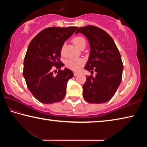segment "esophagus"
I'll use <instances>...</instances> for the list:
<instances>
[{"instance_id": "34e87169", "label": "esophagus", "mask_w": 147, "mask_h": 147, "mask_svg": "<svg viewBox=\"0 0 147 147\" xmlns=\"http://www.w3.org/2000/svg\"><path fill=\"white\" fill-rule=\"evenodd\" d=\"M78 74H79V73H76V72H74V76H78Z\"/></svg>"}]
</instances>
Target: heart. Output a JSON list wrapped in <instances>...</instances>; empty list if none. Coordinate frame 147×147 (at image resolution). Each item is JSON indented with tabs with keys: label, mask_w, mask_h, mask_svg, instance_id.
Returning <instances> with one entry per match:
<instances>
[{
	"label": "heart",
	"mask_w": 147,
	"mask_h": 147,
	"mask_svg": "<svg viewBox=\"0 0 147 147\" xmlns=\"http://www.w3.org/2000/svg\"><path fill=\"white\" fill-rule=\"evenodd\" d=\"M73 42L76 45V47H78L79 49L84 48L86 47V41L84 38L82 36H76L73 39ZM65 51V45H63L61 48V54H64ZM65 66L71 69L73 71H77L80 70L82 65H84V60L82 58H71L67 59L65 62Z\"/></svg>",
	"instance_id": "1"
}]
</instances>
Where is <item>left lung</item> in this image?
<instances>
[{
	"mask_svg": "<svg viewBox=\"0 0 147 147\" xmlns=\"http://www.w3.org/2000/svg\"><path fill=\"white\" fill-rule=\"evenodd\" d=\"M82 33L88 38L90 54L85 69L96 72L95 76H87L83 96L89 103L102 104L113 97L122 80L123 65L121 54L111 37L94 26L80 27L76 34Z\"/></svg>",
	"mask_w": 147,
	"mask_h": 147,
	"instance_id": "obj_1",
	"label": "left lung"
}]
</instances>
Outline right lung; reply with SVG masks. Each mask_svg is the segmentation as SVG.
I'll list each match as a JSON object with an SVG mask.
<instances>
[{"instance_id":"obj_1","label":"right lung","mask_w":147,"mask_h":147,"mask_svg":"<svg viewBox=\"0 0 147 147\" xmlns=\"http://www.w3.org/2000/svg\"><path fill=\"white\" fill-rule=\"evenodd\" d=\"M77 28L49 27L39 32L29 44L23 74L30 91L41 103L58 102L65 96L67 84L74 74L67 68L60 69L64 66L59 60L61 48ZM54 68L59 69L56 76L52 72Z\"/></svg>"}]
</instances>
